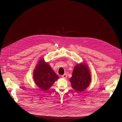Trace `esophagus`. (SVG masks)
Masks as SVG:
<instances>
[{"mask_svg": "<svg viewBox=\"0 0 122 122\" xmlns=\"http://www.w3.org/2000/svg\"><path fill=\"white\" fill-rule=\"evenodd\" d=\"M67 74H64V75H62V77L63 78L66 79V78H67Z\"/></svg>", "mask_w": 122, "mask_h": 122, "instance_id": "esophagus-1", "label": "esophagus"}]
</instances>
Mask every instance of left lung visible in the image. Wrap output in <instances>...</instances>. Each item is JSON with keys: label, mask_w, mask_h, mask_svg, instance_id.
<instances>
[{"label": "left lung", "mask_w": 122, "mask_h": 122, "mask_svg": "<svg viewBox=\"0 0 122 122\" xmlns=\"http://www.w3.org/2000/svg\"><path fill=\"white\" fill-rule=\"evenodd\" d=\"M70 81L73 88L81 92L85 90L91 81V76L88 67L86 64H80L75 66Z\"/></svg>", "instance_id": "left-lung-1"}]
</instances>
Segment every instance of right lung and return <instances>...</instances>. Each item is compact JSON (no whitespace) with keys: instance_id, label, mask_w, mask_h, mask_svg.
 I'll list each match as a JSON object with an SVG mask.
<instances>
[{"instance_id":"add662e5","label":"right lung","mask_w":122,"mask_h":122,"mask_svg":"<svg viewBox=\"0 0 122 122\" xmlns=\"http://www.w3.org/2000/svg\"><path fill=\"white\" fill-rule=\"evenodd\" d=\"M34 79L36 84L40 89L46 91L59 79V76L51 69L48 63L41 59L34 72Z\"/></svg>"}]
</instances>
